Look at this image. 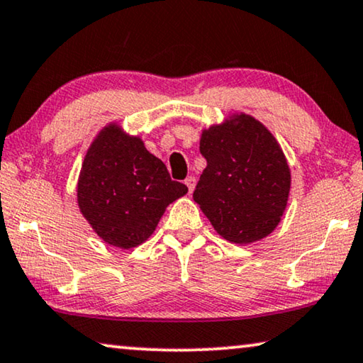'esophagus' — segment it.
Returning <instances> with one entry per match:
<instances>
[{
    "mask_svg": "<svg viewBox=\"0 0 363 363\" xmlns=\"http://www.w3.org/2000/svg\"><path fill=\"white\" fill-rule=\"evenodd\" d=\"M184 184H186L187 189H189V194L194 192V187H196V177L194 176H189L186 181H184Z\"/></svg>",
    "mask_w": 363,
    "mask_h": 363,
    "instance_id": "34e87169",
    "label": "esophagus"
}]
</instances>
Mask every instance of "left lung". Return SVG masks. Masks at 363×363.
<instances>
[{
    "instance_id": "left-lung-1",
    "label": "left lung",
    "mask_w": 363,
    "mask_h": 363,
    "mask_svg": "<svg viewBox=\"0 0 363 363\" xmlns=\"http://www.w3.org/2000/svg\"><path fill=\"white\" fill-rule=\"evenodd\" d=\"M207 160L194 200L225 240L247 245L279 225L290 192V169L274 135L246 113L203 130Z\"/></svg>"
}]
</instances>
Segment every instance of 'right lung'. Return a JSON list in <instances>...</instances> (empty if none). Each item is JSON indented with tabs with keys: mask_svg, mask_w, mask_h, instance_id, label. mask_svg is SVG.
I'll return each mask as SVG.
<instances>
[{
	"mask_svg": "<svg viewBox=\"0 0 363 363\" xmlns=\"http://www.w3.org/2000/svg\"><path fill=\"white\" fill-rule=\"evenodd\" d=\"M186 194L163 161L116 123L91 145L78 182L81 213L102 240L122 250L148 240L167 205Z\"/></svg>",
	"mask_w": 363,
	"mask_h": 363,
	"instance_id": "add662e5",
	"label": "right lung"
}]
</instances>
